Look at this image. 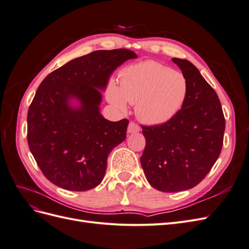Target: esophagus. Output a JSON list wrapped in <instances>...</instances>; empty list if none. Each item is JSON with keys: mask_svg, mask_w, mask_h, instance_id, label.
I'll return each mask as SVG.
<instances>
[{"mask_svg": "<svg viewBox=\"0 0 249 249\" xmlns=\"http://www.w3.org/2000/svg\"><path fill=\"white\" fill-rule=\"evenodd\" d=\"M140 131V126L136 124L135 123H130L129 127H127V133L134 134V133H138Z\"/></svg>", "mask_w": 249, "mask_h": 249, "instance_id": "obj_1", "label": "esophagus"}]
</instances>
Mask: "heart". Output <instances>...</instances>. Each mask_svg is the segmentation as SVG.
Returning <instances> with one entry per match:
<instances>
[{
    "label": "heart",
    "instance_id": "obj_1",
    "mask_svg": "<svg viewBox=\"0 0 249 249\" xmlns=\"http://www.w3.org/2000/svg\"><path fill=\"white\" fill-rule=\"evenodd\" d=\"M188 82L182 72L171 71L155 61L127 67L120 76L119 87L112 83L108 100L125 110L126 102L136 104L137 117L147 124L158 125L175 117L186 101Z\"/></svg>",
    "mask_w": 249,
    "mask_h": 249
}]
</instances>
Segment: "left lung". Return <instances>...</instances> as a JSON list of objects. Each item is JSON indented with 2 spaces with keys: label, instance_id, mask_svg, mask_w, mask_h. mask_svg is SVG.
Segmentation results:
<instances>
[{
  "label": "left lung",
  "instance_id": "8db88e82",
  "mask_svg": "<svg viewBox=\"0 0 249 249\" xmlns=\"http://www.w3.org/2000/svg\"><path fill=\"white\" fill-rule=\"evenodd\" d=\"M188 82L186 101L168 123L142 126L145 148L140 163L150 186L162 192L191 189L220 155L225 120L215 90L186 59H171Z\"/></svg>",
  "mask_w": 249,
  "mask_h": 249
}]
</instances>
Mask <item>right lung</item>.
<instances>
[{
  "label": "right lung",
  "mask_w": 249,
  "mask_h": 249,
  "mask_svg": "<svg viewBox=\"0 0 249 249\" xmlns=\"http://www.w3.org/2000/svg\"><path fill=\"white\" fill-rule=\"evenodd\" d=\"M133 51H94L71 60L41 82L28 111V144L50 182L70 191L99 186L112 149L126 136L129 120L101 114L102 91Z\"/></svg>",
  "instance_id": "add662e5"
}]
</instances>
